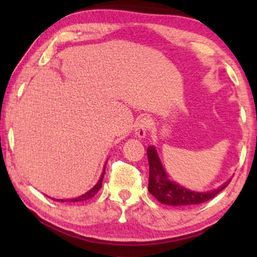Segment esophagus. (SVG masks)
Masks as SVG:
<instances>
[{
  "instance_id": "1",
  "label": "esophagus",
  "mask_w": 257,
  "mask_h": 257,
  "mask_svg": "<svg viewBox=\"0 0 257 257\" xmlns=\"http://www.w3.org/2000/svg\"><path fill=\"white\" fill-rule=\"evenodd\" d=\"M150 126H151V119L147 118V117H143V118H140L138 120L137 123H135V135H137V138H145L146 137V133L147 131L150 129Z\"/></svg>"
}]
</instances>
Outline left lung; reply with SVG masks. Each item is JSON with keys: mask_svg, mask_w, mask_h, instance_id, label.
Masks as SVG:
<instances>
[{"mask_svg": "<svg viewBox=\"0 0 257 257\" xmlns=\"http://www.w3.org/2000/svg\"><path fill=\"white\" fill-rule=\"evenodd\" d=\"M147 159H149L150 164L149 192L162 204L174 206L200 204V203L208 202L214 198L231 182V180H227L225 184L213 191L196 192V191L188 190L169 179L155 146H149L147 149Z\"/></svg>", "mask_w": 257, "mask_h": 257, "instance_id": "obj_1", "label": "left lung"}]
</instances>
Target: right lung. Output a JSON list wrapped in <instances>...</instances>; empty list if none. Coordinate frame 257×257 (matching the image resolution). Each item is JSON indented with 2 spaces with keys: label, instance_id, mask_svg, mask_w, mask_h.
I'll return each instance as SVG.
<instances>
[{
  "label": "right lung",
  "instance_id": "right-lung-1",
  "mask_svg": "<svg viewBox=\"0 0 257 257\" xmlns=\"http://www.w3.org/2000/svg\"><path fill=\"white\" fill-rule=\"evenodd\" d=\"M105 166H104V170H102V174H101V176H100L99 181L96 182L95 186H94V187H91L88 192H85L84 194H82V196H78V197H76V198H71V199H55V198H52V199L57 200V202H83V200L90 199L91 197L95 196V194L98 193V191L101 188L102 179H104V174H105Z\"/></svg>",
  "mask_w": 257,
  "mask_h": 257
}]
</instances>
